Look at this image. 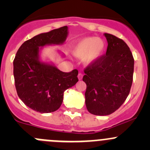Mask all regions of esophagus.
I'll list each match as a JSON object with an SVG mask.
<instances>
[{"label": "esophagus", "instance_id": "esophagus-1", "mask_svg": "<svg viewBox=\"0 0 150 150\" xmlns=\"http://www.w3.org/2000/svg\"><path fill=\"white\" fill-rule=\"evenodd\" d=\"M78 79L79 80H81L83 78V74L82 73V72H79V74H78Z\"/></svg>", "mask_w": 150, "mask_h": 150}]
</instances>
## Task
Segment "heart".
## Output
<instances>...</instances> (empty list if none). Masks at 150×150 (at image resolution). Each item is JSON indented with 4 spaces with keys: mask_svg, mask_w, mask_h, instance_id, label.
<instances>
[{
    "mask_svg": "<svg viewBox=\"0 0 150 150\" xmlns=\"http://www.w3.org/2000/svg\"><path fill=\"white\" fill-rule=\"evenodd\" d=\"M104 49L105 43L102 38L87 37L74 43L72 53L76 57H83L85 63L90 64L102 55Z\"/></svg>",
    "mask_w": 150,
    "mask_h": 150,
    "instance_id": "b5f03b06",
    "label": "heart"
}]
</instances>
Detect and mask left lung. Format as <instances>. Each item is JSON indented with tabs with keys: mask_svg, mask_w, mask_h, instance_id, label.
<instances>
[{
	"mask_svg": "<svg viewBox=\"0 0 150 150\" xmlns=\"http://www.w3.org/2000/svg\"><path fill=\"white\" fill-rule=\"evenodd\" d=\"M106 54L84 69L86 105L95 115H108L120 108L130 93L134 59L128 45L119 38L104 33Z\"/></svg>",
	"mask_w": 150,
	"mask_h": 150,
	"instance_id": "obj_1",
	"label": "left lung"
}]
</instances>
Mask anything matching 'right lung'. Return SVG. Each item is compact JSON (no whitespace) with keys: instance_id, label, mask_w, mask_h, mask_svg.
<instances>
[{"instance_id":"1","label":"right lung","mask_w":150,"mask_h":150,"mask_svg":"<svg viewBox=\"0 0 150 150\" xmlns=\"http://www.w3.org/2000/svg\"><path fill=\"white\" fill-rule=\"evenodd\" d=\"M67 27L41 33L26 40L13 59L15 87L19 99L32 110L41 113L58 110L64 92L78 81V69L64 72L39 61V47L65 41Z\"/></svg>"}]
</instances>
